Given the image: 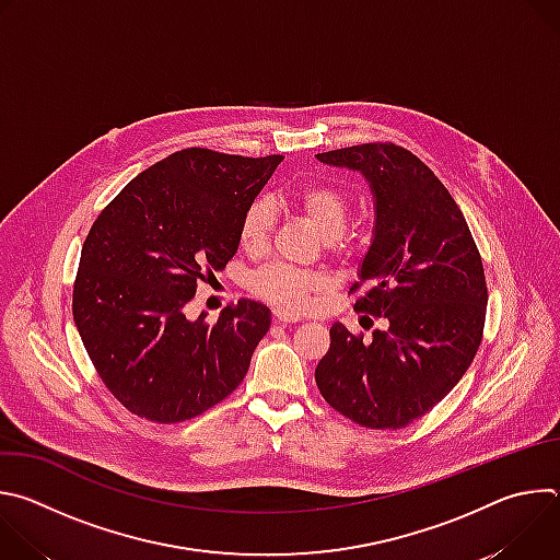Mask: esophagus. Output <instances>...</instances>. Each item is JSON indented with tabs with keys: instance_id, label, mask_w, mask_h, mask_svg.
Instances as JSON below:
<instances>
[{
	"instance_id": "esophagus-1",
	"label": "esophagus",
	"mask_w": 560,
	"mask_h": 560,
	"mask_svg": "<svg viewBox=\"0 0 560 560\" xmlns=\"http://www.w3.org/2000/svg\"><path fill=\"white\" fill-rule=\"evenodd\" d=\"M272 316H275V322L277 324H299L301 322V316L299 314H292V312H285V310H275L272 312Z\"/></svg>"
}]
</instances>
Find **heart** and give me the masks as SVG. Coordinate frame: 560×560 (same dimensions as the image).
<instances>
[{
  "label": "heart",
  "instance_id": "b5f03b06",
  "mask_svg": "<svg viewBox=\"0 0 560 560\" xmlns=\"http://www.w3.org/2000/svg\"><path fill=\"white\" fill-rule=\"evenodd\" d=\"M290 201L294 210H299L326 242L332 246L343 244L341 232L350 214V197L341 188L332 184H310L299 188ZM272 221V203L268 199H255L246 208L242 223H238V242H242L244 250L261 253L268 246ZM253 285L275 305L303 307L312 294L326 288V277L288 266H270L255 277Z\"/></svg>",
  "mask_w": 560,
  "mask_h": 560
}]
</instances>
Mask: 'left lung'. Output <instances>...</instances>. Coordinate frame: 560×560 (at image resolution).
<instances>
[{"label": "left lung", "mask_w": 560, "mask_h": 560, "mask_svg": "<svg viewBox=\"0 0 560 560\" xmlns=\"http://www.w3.org/2000/svg\"><path fill=\"white\" fill-rule=\"evenodd\" d=\"M316 159L361 173L374 199V232L352 292L354 310L385 318L372 339L343 324L314 378L326 401L372 430L428 415L467 372L481 346L488 285L463 212L410 150L363 143Z\"/></svg>", "instance_id": "left-lung-1"}]
</instances>
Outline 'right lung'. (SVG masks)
Listing matches in <instances>:
<instances>
[{"instance_id": "right-lung-1", "label": "right lung", "mask_w": 560, "mask_h": 560, "mask_svg": "<svg viewBox=\"0 0 560 560\" xmlns=\"http://www.w3.org/2000/svg\"><path fill=\"white\" fill-rule=\"evenodd\" d=\"M281 154L188 148L137 175L97 217L79 259L72 316L117 401L154 423L210 410L244 381L270 310L225 307L188 318L199 283L238 248V223Z\"/></svg>"}]
</instances>
